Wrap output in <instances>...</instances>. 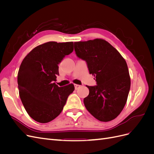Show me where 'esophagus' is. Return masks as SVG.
I'll return each mask as SVG.
<instances>
[{
  "label": "esophagus",
  "instance_id": "34e87169",
  "mask_svg": "<svg viewBox=\"0 0 154 154\" xmlns=\"http://www.w3.org/2000/svg\"><path fill=\"white\" fill-rule=\"evenodd\" d=\"M80 86H81V85H78V84H74V88H75V89H76V90L78 89V88L80 87Z\"/></svg>",
  "mask_w": 154,
  "mask_h": 154
}]
</instances>
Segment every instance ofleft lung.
<instances>
[{
	"instance_id": "1",
	"label": "left lung",
	"mask_w": 154,
	"mask_h": 154,
	"mask_svg": "<svg viewBox=\"0 0 154 154\" xmlns=\"http://www.w3.org/2000/svg\"><path fill=\"white\" fill-rule=\"evenodd\" d=\"M74 50L96 76L97 85L87 86L89 94L83 100L87 110L101 122L115 119L124 108L130 88L127 62L103 39L74 42Z\"/></svg>"
}]
</instances>
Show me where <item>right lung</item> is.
Masks as SVG:
<instances>
[{
    "mask_svg": "<svg viewBox=\"0 0 154 154\" xmlns=\"http://www.w3.org/2000/svg\"><path fill=\"white\" fill-rule=\"evenodd\" d=\"M74 49L72 42H49L37 46L23 60L18 72L19 95L26 112L36 122L45 123L61 113L73 84L59 87L54 82L58 64Z\"/></svg>",
    "mask_w": 154,
    "mask_h": 154,
    "instance_id": "1",
    "label": "right lung"
}]
</instances>
